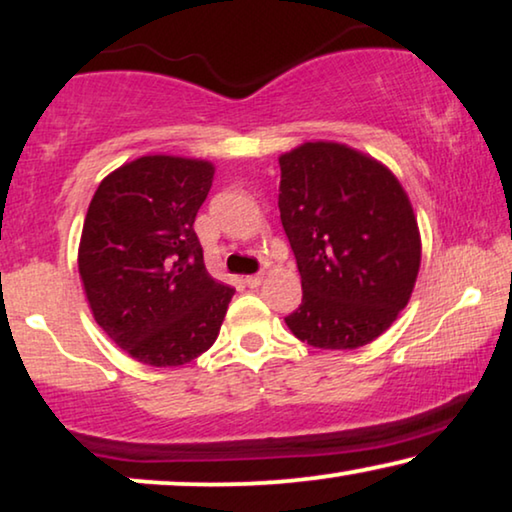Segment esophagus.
I'll return each instance as SVG.
<instances>
[{
	"label": "esophagus",
	"mask_w": 512,
	"mask_h": 512,
	"mask_svg": "<svg viewBox=\"0 0 512 512\" xmlns=\"http://www.w3.org/2000/svg\"><path fill=\"white\" fill-rule=\"evenodd\" d=\"M244 284H247L249 289H256V286L263 284V275H249V277H244Z\"/></svg>",
	"instance_id": "1"
}]
</instances>
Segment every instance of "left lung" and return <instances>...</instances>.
I'll list each match as a JSON object with an SVG mask.
<instances>
[{
  "mask_svg": "<svg viewBox=\"0 0 512 512\" xmlns=\"http://www.w3.org/2000/svg\"><path fill=\"white\" fill-rule=\"evenodd\" d=\"M279 216L303 305L286 317L319 349L368 345L415 289L422 237L396 174L347 144L305 142L279 156Z\"/></svg>",
  "mask_w": 512,
  "mask_h": 512,
  "instance_id": "obj_1",
  "label": "left lung"
}]
</instances>
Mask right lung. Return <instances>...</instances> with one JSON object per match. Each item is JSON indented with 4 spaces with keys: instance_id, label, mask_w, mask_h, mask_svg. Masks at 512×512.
Returning <instances> with one entry per match:
<instances>
[{
    "instance_id": "1",
    "label": "right lung",
    "mask_w": 512,
    "mask_h": 512,
    "mask_svg": "<svg viewBox=\"0 0 512 512\" xmlns=\"http://www.w3.org/2000/svg\"><path fill=\"white\" fill-rule=\"evenodd\" d=\"M212 179L209 160L158 153L107 174L90 200L79 244L90 312L146 366L207 352L235 293L209 275L193 230Z\"/></svg>"
}]
</instances>
